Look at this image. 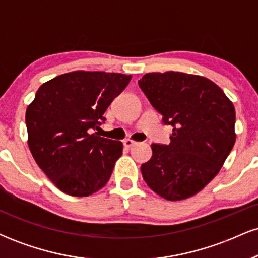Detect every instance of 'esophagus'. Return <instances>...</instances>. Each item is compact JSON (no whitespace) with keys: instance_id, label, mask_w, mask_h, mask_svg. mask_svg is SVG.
<instances>
[{"instance_id":"obj_1","label":"esophagus","mask_w":258,"mask_h":258,"mask_svg":"<svg viewBox=\"0 0 258 258\" xmlns=\"http://www.w3.org/2000/svg\"><path fill=\"white\" fill-rule=\"evenodd\" d=\"M135 144H136V142L132 141V139H125V141H123V146H125L126 148H131L135 146Z\"/></svg>"}]
</instances>
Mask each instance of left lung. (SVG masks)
<instances>
[{
	"instance_id": "left-lung-1",
	"label": "left lung",
	"mask_w": 258,
	"mask_h": 258,
	"mask_svg": "<svg viewBox=\"0 0 258 258\" xmlns=\"http://www.w3.org/2000/svg\"><path fill=\"white\" fill-rule=\"evenodd\" d=\"M138 85L165 125L173 127L168 146L152 144L142 176L164 199H188L215 178L233 149V103L214 81L191 74L148 73Z\"/></svg>"
}]
</instances>
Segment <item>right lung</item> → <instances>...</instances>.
I'll return each mask as SVG.
<instances>
[{
	"instance_id": "obj_1",
	"label": "right lung",
	"mask_w": 258,
	"mask_h": 258,
	"mask_svg": "<svg viewBox=\"0 0 258 258\" xmlns=\"http://www.w3.org/2000/svg\"><path fill=\"white\" fill-rule=\"evenodd\" d=\"M131 75L104 72L67 73L40 86L26 108L29 149L59 190L88 197L106 184L122 154L120 141L93 130Z\"/></svg>"
}]
</instances>
